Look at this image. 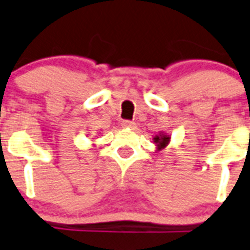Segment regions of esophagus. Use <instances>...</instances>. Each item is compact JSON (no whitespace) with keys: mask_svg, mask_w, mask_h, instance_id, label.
Returning <instances> with one entry per match:
<instances>
[{"mask_svg":"<svg viewBox=\"0 0 250 250\" xmlns=\"http://www.w3.org/2000/svg\"><path fill=\"white\" fill-rule=\"evenodd\" d=\"M122 127L123 128H135L136 127V123L135 122H131V121H123L122 122Z\"/></svg>","mask_w":250,"mask_h":250,"instance_id":"1","label":"esophagus"}]
</instances>
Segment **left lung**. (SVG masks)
<instances>
[{
  "instance_id": "8db88e82",
  "label": "left lung",
  "mask_w": 250,
  "mask_h": 250,
  "mask_svg": "<svg viewBox=\"0 0 250 250\" xmlns=\"http://www.w3.org/2000/svg\"><path fill=\"white\" fill-rule=\"evenodd\" d=\"M154 144H156L157 150H163L164 147H167L169 142H170V137L167 135H164V133H159V135L155 136L154 138Z\"/></svg>"
}]
</instances>
